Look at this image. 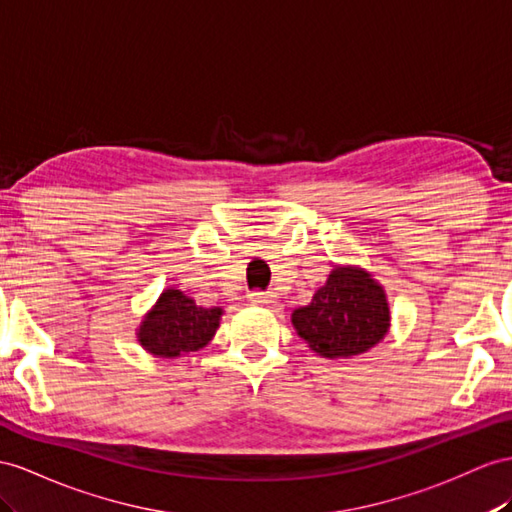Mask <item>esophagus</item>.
Here are the masks:
<instances>
[{
    "mask_svg": "<svg viewBox=\"0 0 512 512\" xmlns=\"http://www.w3.org/2000/svg\"><path fill=\"white\" fill-rule=\"evenodd\" d=\"M248 300L255 305H274L277 303V294L274 292H251L248 294Z\"/></svg>",
    "mask_w": 512,
    "mask_h": 512,
    "instance_id": "esophagus-1",
    "label": "esophagus"
}]
</instances>
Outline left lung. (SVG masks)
Here are the masks:
<instances>
[{
  "label": "left lung",
  "instance_id": "8db88e82",
  "mask_svg": "<svg viewBox=\"0 0 512 512\" xmlns=\"http://www.w3.org/2000/svg\"><path fill=\"white\" fill-rule=\"evenodd\" d=\"M292 324L322 357H355L387 333V298L365 270L335 268L311 303L292 313Z\"/></svg>",
  "mask_w": 512,
  "mask_h": 512
}]
</instances>
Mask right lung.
<instances>
[{
  "instance_id": "obj_1",
  "label": "right lung",
  "mask_w": 512,
  "mask_h": 512,
  "mask_svg": "<svg viewBox=\"0 0 512 512\" xmlns=\"http://www.w3.org/2000/svg\"><path fill=\"white\" fill-rule=\"evenodd\" d=\"M220 316V307H199L183 292L166 290L142 320L138 339L155 357H181L214 337Z\"/></svg>"
}]
</instances>
